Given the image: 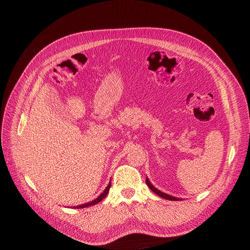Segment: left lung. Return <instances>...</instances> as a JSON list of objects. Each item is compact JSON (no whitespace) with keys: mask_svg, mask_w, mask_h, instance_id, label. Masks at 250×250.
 I'll return each instance as SVG.
<instances>
[{"mask_svg":"<svg viewBox=\"0 0 250 250\" xmlns=\"http://www.w3.org/2000/svg\"><path fill=\"white\" fill-rule=\"evenodd\" d=\"M146 183H147V186L150 188V189H151L153 192H155L157 195L161 196V198H163V199H166V200H169V201H179V200H181V199L175 198V196H172V195L167 194V193H165V192H162V191L159 190V189H157V188L152 185V183L150 182V180H149L148 177H146Z\"/></svg>","mask_w":250,"mask_h":250,"instance_id":"1","label":"left lung"}]
</instances>
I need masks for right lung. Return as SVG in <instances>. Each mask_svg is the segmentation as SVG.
Wrapping results in <instances>:
<instances>
[{
  "label": "right lung",
  "instance_id": "1",
  "mask_svg": "<svg viewBox=\"0 0 250 250\" xmlns=\"http://www.w3.org/2000/svg\"><path fill=\"white\" fill-rule=\"evenodd\" d=\"M110 186H111V181H109V183H108V186L106 187V188L104 189V191H103L102 193H100V195L98 196V198H96L95 200H93L92 202H89V203H86V204H83V205H80V206H76V207H74V208H87V207H90V206H93V205L98 204L99 202H101V201L105 198V196L107 195V193H108V191H109V188H110Z\"/></svg>",
  "mask_w": 250,
  "mask_h": 250
}]
</instances>
